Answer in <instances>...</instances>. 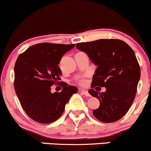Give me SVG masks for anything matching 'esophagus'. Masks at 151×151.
Instances as JSON below:
<instances>
[{"mask_svg": "<svg viewBox=\"0 0 151 151\" xmlns=\"http://www.w3.org/2000/svg\"><path fill=\"white\" fill-rule=\"evenodd\" d=\"M81 92L84 95H85L86 96H91V95L89 94V92H88V91H86V90H85V89H81Z\"/></svg>", "mask_w": 151, "mask_h": 151, "instance_id": "esophagus-1", "label": "esophagus"}]
</instances>
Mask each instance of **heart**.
I'll use <instances>...</instances> for the list:
<instances>
[{"label":"heart","instance_id":"1","mask_svg":"<svg viewBox=\"0 0 151 151\" xmlns=\"http://www.w3.org/2000/svg\"><path fill=\"white\" fill-rule=\"evenodd\" d=\"M79 84H80V85H85L86 84V80L84 79V78H81L79 80Z\"/></svg>","mask_w":151,"mask_h":151}]
</instances>
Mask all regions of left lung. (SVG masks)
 <instances>
[{
  "label": "left lung",
  "mask_w": 151,
  "mask_h": 151,
  "mask_svg": "<svg viewBox=\"0 0 151 151\" xmlns=\"http://www.w3.org/2000/svg\"><path fill=\"white\" fill-rule=\"evenodd\" d=\"M78 50L84 52L97 66L89 93L99 100L93 111L98 120L115 122L129 110L137 92L141 77L136 55L127 43L117 39H101L77 43ZM96 86L106 87L105 93L93 89Z\"/></svg>",
  "instance_id": "left-lung-1"
}]
</instances>
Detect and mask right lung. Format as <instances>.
Returning a JSON list of instances; mask_svg holds the SVG:
<instances>
[{
  "instance_id": "add662e5",
  "label": "right lung",
  "mask_w": 151,
  "mask_h": 151,
  "mask_svg": "<svg viewBox=\"0 0 151 151\" xmlns=\"http://www.w3.org/2000/svg\"><path fill=\"white\" fill-rule=\"evenodd\" d=\"M75 44L39 43L20 55L14 67V88L22 109L32 120L54 122L62 116L76 86L64 83L61 92L51 93V86L60 80L58 65Z\"/></svg>"
}]
</instances>
